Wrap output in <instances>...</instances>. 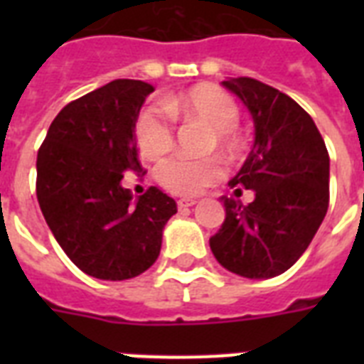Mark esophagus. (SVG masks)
I'll list each match as a JSON object with an SVG mask.
<instances>
[{
    "label": "esophagus",
    "mask_w": 364,
    "mask_h": 364,
    "mask_svg": "<svg viewBox=\"0 0 364 364\" xmlns=\"http://www.w3.org/2000/svg\"><path fill=\"white\" fill-rule=\"evenodd\" d=\"M196 204V200L194 198H179L177 200V208H179V210H188V208H191V205H194Z\"/></svg>",
    "instance_id": "1"
}]
</instances>
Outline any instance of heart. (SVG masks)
<instances>
[{
  "label": "heart",
  "mask_w": 364,
  "mask_h": 364,
  "mask_svg": "<svg viewBox=\"0 0 364 364\" xmlns=\"http://www.w3.org/2000/svg\"><path fill=\"white\" fill-rule=\"evenodd\" d=\"M160 104H147L139 111L134 124L137 149L147 159H159L173 145V117L200 119L211 128L208 149L221 151L227 156L238 154L242 136L238 132L240 107L236 100L215 85H198L179 98H166ZM223 177V166L215 156L188 159L183 154L168 156L156 166V179L166 191L181 196L202 193Z\"/></svg>",
  "instance_id": "1"
}]
</instances>
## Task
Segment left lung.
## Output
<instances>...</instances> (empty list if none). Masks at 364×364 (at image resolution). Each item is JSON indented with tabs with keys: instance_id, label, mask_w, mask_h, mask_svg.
<instances>
[{
	"instance_id": "obj_1",
	"label": "left lung",
	"mask_w": 364,
	"mask_h": 364,
	"mask_svg": "<svg viewBox=\"0 0 364 364\" xmlns=\"http://www.w3.org/2000/svg\"><path fill=\"white\" fill-rule=\"evenodd\" d=\"M247 105L255 143L230 187L253 202L223 196L225 221L210 247L227 270L266 279L289 270L321 227L328 210V151L311 117L287 94L238 77L223 82Z\"/></svg>"
}]
</instances>
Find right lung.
Instances as JSON below:
<instances>
[{
  "mask_svg": "<svg viewBox=\"0 0 364 364\" xmlns=\"http://www.w3.org/2000/svg\"><path fill=\"white\" fill-rule=\"evenodd\" d=\"M154 88L117 79L60 111L37 153V202L73 264L98 279L122 282L159 259L162 228L176 200L147 188L132 202L121 179L141 173L134 124Z\"/></svg>",
  "mask_w": 364,
  "mask_h": 364,
  "instance_id": "obj_1",
  "label": "right lung"
}]
</instances>
